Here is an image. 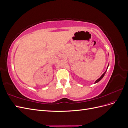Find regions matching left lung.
Segmentation results:
<instances>
[{
  "label": "left lung",
  "instance_id": "8db88e82",
  "mask_svg": "<svg viewBox=\"0 0 128 128\" xmlns=\"http://www.w3.org/2000/svg\"><path fill=\"white\" fill-rule=\"evenodd\" d=\"M108 66H109V64H108V66H107V69H106V70L105 71V72H104V74H103L101 76H100V78H99L97 80H96V82H95V83H98V82H99V81L100 80H101L102 78H103V77L104 76V74H106V71H107V69H108Z\"/></svg>",
  "mask_w": 128,
  "mask_h": 128
}]
</instances>
